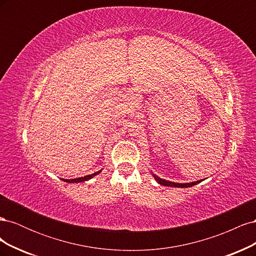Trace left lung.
I'll return each mask as SVG.
<instances>
[{"instance_id":"1","label":"left lung","mask_w":256,"mask_h":256,"mask_svg":"<svg viewBox=\"0 0 256 256\" xmlns=\"http://www.w3.org/2000/svg\"><path fill=\"white\" fill-rule=\"evenodd\" d=\"M152 176L154 178L158 184H162V186H166V187H176V188H188V187H192V186H196L198 184H200V182H203V180H198V182H186V184H180V182H168L166 180H162V178L158 177L157 175H154L152 173Z\"/></svg>"}]
</instances>
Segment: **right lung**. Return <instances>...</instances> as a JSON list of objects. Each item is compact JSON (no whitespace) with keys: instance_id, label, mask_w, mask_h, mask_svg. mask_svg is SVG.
<instances>
[{"instance_id":"add662e5","label":"right lung","mask_w":256,"mask_h":256,"mask_svg":"<svg viewBox=\"0 0 256 256\" xmlns=\"http://www.w3.org/2000/svg\"><path fill=\"white\" fill-rule=\"evenodd\" d=\"M102 171V170H100V171H98V172H96V173H94V174L86 175V176L79 177V178H74V180H64V178H62V180L66 182H70V184H72V182H88V180H90V178H92L94 176L98 175Z\"/></svg>"}]
</instances>
